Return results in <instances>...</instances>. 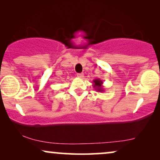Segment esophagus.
Masks as SVG:
<instances>
[{"label": "esophagus", "instance_id": "obj_1", "mask_svg": "<svg viewBox=\"0 0 160 160\" xmlns=\"http://www.w3.org/2000/svg\"><path fill=\"white\" fill-rule=\"evenodd\" d=\"M77 77L79 78H84V74L83 73H78L77 74Z\"/></svg>", "mask_w": 160, "mask_h": 160}]
</instances>
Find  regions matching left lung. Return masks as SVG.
<instances>
[{
    "instance_id": "8db88e82",
    "label": "left lung",
    "mask_w": 160,
    "mask_h": 160,
    "mask_svg": "<svg viewBox=\"0 0 160 160\" xmlns=\"http://www.w3.org/2000/svg\"><path fill=\"white\" fill-rule=\"evenodd\" d=\"M92 86L95 89V90L98 92H103L105 91L103 89V86H102V81L100 78H96V79L93 80V83H92Z\"/></svg>"
}]
</instances>
